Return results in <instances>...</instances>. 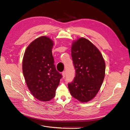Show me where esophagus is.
Returning <instances> with one entry per match:
<instances>
[{
	"instance_id": "obj_1",
	"label": "esophagus",
	"mask_w": 130,
	"mask_h": 130,
	"mask_svg": "<svg viewBox=\"0 0 130 130\" xmlns=\"http://www.w3.org/2000/svg\"><path fill=\"white\" fill-rule=\"evenodd\" d=\"M62 75H63V77L64 78L66 76V72L65 71H64L63 73H62Z\"/></svg>"
}]
</instances>
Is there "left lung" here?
<instances>
[{"label": "left lung", "instance_id": "obj_1", "mask_svg": "<svg viewBox=\"0 0 130 130\" xmlns=\"http://www.w3.org/2000/svg\"><path fill=\"white\" fill-rule=\"evenodd\" d=\"M71 54L76 75L68 84L69 91L75 99L87 102L96 96L103 83L105 61L98 48L83 37L73 43Z\"/></svg>", "mask_w": 130, "mask_h": 130}]
</instances>
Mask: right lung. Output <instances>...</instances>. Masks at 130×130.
<instances>
[{"instance_id": "right-lung-1", "label": "right lung", "mask_w": 130, "mask_h": 130, "mask_svg": "<svg viewBox=\"0 0 130 130\" xmlns=\"http://www.w3.org/2000/svg\"><path fill=\"white\" fill-rule=\"evenodd\" d=\"M53 41L39 37L28 45L23 59V72L31 94L40 101H48L56 94L61 75L56 71L52 54Z\"/></svg>"}]
</instances>
